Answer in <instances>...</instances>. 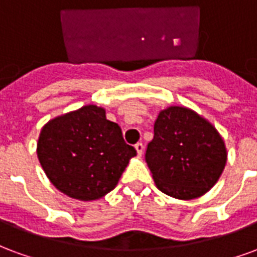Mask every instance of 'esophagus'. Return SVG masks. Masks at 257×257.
Masks as SVG:
<instances>
[{"label":"esophagus","instance_id":"1","mask_svg":"<svg viewBox=\"0 0 257 257\" xmlns=\"http://www.w3.org/2000/svg\"><path fill=\"white\" fill-rule=\"evenodd\" d=\"M135 149L138 151V156H142L145 151V146H143V143H138V145H135Z\"/></svg>","mask_w":257,"mask_h":257}]
</instances>
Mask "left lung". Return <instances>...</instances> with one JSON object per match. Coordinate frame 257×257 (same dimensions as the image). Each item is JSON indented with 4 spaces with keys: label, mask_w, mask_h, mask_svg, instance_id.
Here are the masks:
<instances>
[{
    "label": "left lung",
    "mask_w": 257,
    "mask_h": 257,
    "mask_svg": "<svg viewBox=\"0 0 257 257\" xmlns=\"http://www.w3.org/2000/svg\"><path fill=\"white\" fill-rule=\"evenodd\" d=\"M146 161L160 191L189 201L217 183L226 167L227 149L206 118L189 107L169 106L157 117Z\"/></svg>",
    "instance_id": "1"
}]
</instances>
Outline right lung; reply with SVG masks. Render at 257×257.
Masks as SVG:
<instances>
[{"label":"right lung","mask_w":257,"mask_h":257,"mask_svg":"<svg viewBox=\"0 0 257 257\" xmlns=\"http://www.w3.org/2000/svg\"><path fill=\"white\" fill-rule=\"evenodd\" d=\"M135 156L118 123L108 121L106 110L96 104L49 119L37 142V157L49 182L79 201L110 193Z\"/></svg>","instance_id":"right-lung-1"}]
</instances>
